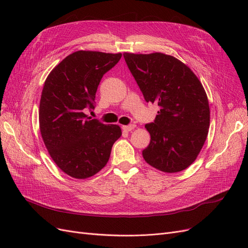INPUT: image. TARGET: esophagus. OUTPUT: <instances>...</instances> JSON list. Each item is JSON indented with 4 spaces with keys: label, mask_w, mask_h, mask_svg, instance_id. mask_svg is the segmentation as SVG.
I'll return each mask as SVG.
<instances>
[{
    "label": "esophagus",
    "mask_w": 248,
    "mask_h": 248,
    "mask_svg": "<svg viewBox=\"0 0 248 248\" xmlns=\"http://www.w3.org/2000/svg\"><path fill=\"white\" fill-rule=\"evenodd\" d=\"M134 128H136V125H133V124H129V125L123 126V130H125V131H131V130H133Z\"/></svg>",
    "instance_id": "34e87169"
}]
</instances>
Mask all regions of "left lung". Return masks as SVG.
<instances>
[{
	"label": "left lung",
	"mask_w": 248,
	"mask_h": 248,
	"mask_svg": "<svg viewBox=\"0 0 248 248\" xmlns=\"http://www.w3.org/2000/svg\"><path fill=\"white\" fill-rule=\"evenodd\" d=\"M123 56L145 100L159 107L154 122L145 126L151 140L144 159L164 172L185 170L204 146L210 125L201 81L181 61L161 52Z\"/></svg>",
	"instance_id": "1"
}]
</instances>
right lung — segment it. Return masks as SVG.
Instances as JSON below:
<instances>
[{
    "label": "right lung",
    "mask_w": 248,
    "mask_h": 248,
    "mask_svg": "<svg viewBox=\"0 0 248 248\" xmlns=\"http://www.w3.org/2000/svg\"><path fill=\"white\" fill-rule=\"evenodd\" d=\"M122 54L78 50L66 57L44 82L40 107V132L49 155L67 175L86 179L108 163L111 147L122 136L118 125L88 117L95 108L102 77Z\"/></svg>",
    "instance_id": "add662e5"
}]
</instances>
